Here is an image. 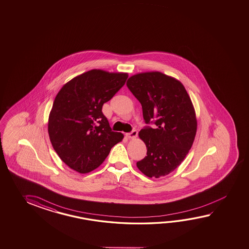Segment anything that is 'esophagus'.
<instances>
[{
    "label": "esophagus",
    "instance_id": "obj_1",
    "mask_svg": "<svg viewBox=\"0 0 249 249\" xmlns=\"http://www.w3.org/2000/svg\"><path fill=\"white\" fill-rule=\"evenodd\" d=\"M137 135H138V131L137 130H132V132L126 133V137L129 138V139H135Z\"/></svg>",
    "mask_w": 249,
    "mask_h": 249
}]
</instances>
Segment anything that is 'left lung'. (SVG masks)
<instances>
[{"instance_id": "obj_1", "label": "left lung", "mask_w": 249, "mask_h": 249, "mask_svg": "<svg viewBox=\"0 0 249 249\" xmlns=\"http://www.w3.org/2000/svg\"><path fill=\"white\" fill-rule=\"evenodd\" d=\"M127 88L142 106L146 125L139 132L146 144V156L137 167L148 178H160L184 161L195 141L197 120L184 86L159 71L133 75Z\"/></svg>"}]
</instances>
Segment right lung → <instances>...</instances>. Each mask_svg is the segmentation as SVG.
<instances>
[{"label":"right lung","instance_id":"obj_1","mask_svg":"<svg viewBox=\"0 0 249 249\" xmlns=\"http://www.w3.org/2000/svg\"><path fill=\"white\" fill-rule=\"evenodd\" d=\"M128 74L91 70L65 84L49 114L50 142L61 160L79 173L95 170L124 138L113 132L103 104L125 83Z\"/></svg>","mask_w":249,"mask_h":249}]
</instances>
